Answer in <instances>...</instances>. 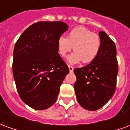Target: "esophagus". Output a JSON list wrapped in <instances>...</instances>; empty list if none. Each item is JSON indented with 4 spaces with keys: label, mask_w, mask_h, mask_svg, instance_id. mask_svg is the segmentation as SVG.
<instances>
[{
    "label": "esophagus",
    "mask_w": 130,
    "mask_h": 130,
    "mask_svg": "<svg viewBox=\"0 0 130 130\" xmlns=\"http://www.w3.org/2000/svg\"><path fill=\"white\" fill-rule=\"evenodd\" d=\"M68 68H69V70H70V72H72L74 70V68L72 67V66H68Z\"/></svg>",
    "instance_id": "1"
}]
</instances>
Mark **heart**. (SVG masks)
I'll use <instances>...</instances> for the list:
<instances>
[{
    "label": "heart",
    "mask_w": 130,
    "mask_h": 130,
    "mask_svg": "<svg viewBox=\"0 0 130 130\" xmlns=\"http://www.w3.org/2000/svg\"><path fill=\"white\" fill-rule=\"evenodd\" d=\"M100 46L99 35L83 26L74 28L67 37L60 36L57 40V50L61 57L66 56L74 46V51L68 58V62L71 65L82 60L84 63L92 62L98 56Z\"/></svg>",
    "instance_id": "obj_1"
}]
</instances>
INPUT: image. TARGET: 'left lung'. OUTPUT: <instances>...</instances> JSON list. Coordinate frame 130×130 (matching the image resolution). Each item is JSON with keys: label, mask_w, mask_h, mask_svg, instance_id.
<instances>
[{"label": "left lung", "mask_w": 130, "mask_h": 130, "mask_svg": "<svg viewBox=\"0 0 130 130\" xmlns=\"http://www.w3.org/2000/svg\"><path fill=\"white\" fill-rule=\"evenodd\" d=\"M100 51L95 60L84 68L74 69V90L79 104L95 111L106 104L114 94L118 68L115 43L104 31L99 32Z\"/></svg>", "instance_id": "1"}]
</instances>
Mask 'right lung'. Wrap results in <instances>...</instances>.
Here are the masks:
<instances>
[{
	"label": "right lung",
	"instance_id": "add662e5",
	"mask_svg": "<svg viewBox=\"0 0 130 130\" xmlns=\"http://www.w3.org/2000/svg\"><path fill=\"white\" fill-rule=\"evenodd\" d=\"M68 29L62 21H40L28 27L15 44L12 71L17 89L24 103L35 110L56 102L69 73L57 50V40Z\"/></svg>",
	"mask_w": 130,
	"mask_h": 130
}]
</instances>
